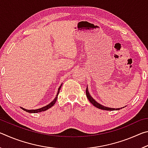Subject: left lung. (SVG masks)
I'll return each mask as SVG.
<instances>
[{
    "label": "left lung",
    "instance_id": "left-lung-1",
    "mask_svg": "<svg viewBox=\"0 0 148 148\" xmlns=\"http://www.w3.org/2000/svg\"><path fill=\"white\" fill-rule=\"evenodd\" d=\"M86 95H87V99H88V100L89 101V102H91V103L93 105V106H95V107L98 108L99 109H101V110H109V111H113V110H119L120 109H121L122 108H108V107H106V106H102V105L100 104L99 103H98V102H96L95 101V100L92 98L91 95H89V91H88V88H86ZM124 108V107H123Z\"/></svg>",
    "mask_w": 148,
    "mask_h": 148
}]
</instances>
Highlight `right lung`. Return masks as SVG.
<instances>
[{"label":"right lung","instance_id":"obj_1","mask_svg":"<svg viewBox=\"0 0 148 148\" xmlns=\"http://www.w3.org/2000/svg\"><path fill=\"white\" fill-rule=\"evenodd\" d=\"M61 86L59 87V88L58 89V91H57V93L56 98L54 99L53 101H52L51 102H50V103L48 105H47V106H44V107H42V108H41L36 109V110H26V109H25V108H22V110H25V111H26L27 112H29V113H38V112H41L46 111V110H48L49 108H50L53 106V105L55 104V103H56V102L57 99V97H58L59 91H60V89H61Z\"/></svg>","mask_w":148,"mask_h":148}]
</instances>
